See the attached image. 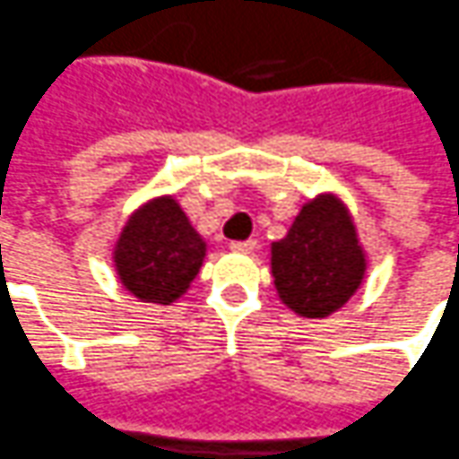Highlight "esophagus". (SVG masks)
<instances>
[{
	"instance_id": "34e87169",
	"label": "esophagus",
	"mask_w": 459,
	"mask_h": 459,
	"mask_svg": "<svg viewBox=\"0 0 459 459\" xmlns=\"http://www.w3.org/2000/svg\"><path fill=\"white\" fill-rule=\"evenodd\" d=\"M255 247H257V242L255 239H239V242H230V250L232 252H245V255H250V252H255Z\"/></svg>"
}]
</instances>
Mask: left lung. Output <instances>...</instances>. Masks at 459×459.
Here are the masks:
<instances>
[{
    "mask_svg": "<svg viewBox=\"0 0 459 459\" xmlns=\"http://www.w3.org/2000/svg\"><path fill=\"white\" fill-rule=\"evenodd\" d=\"M364 270L351 217L333 196L308 202L288 237L273 242L280 300L306 318H323L341 308L361 285Z\"/></svg>",
    "mask_w": 459,
    "mask_h": 459,
    "instance_id": "obj_1",
    "label": "left lung"
}]
</instances>
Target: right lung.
<instances>
[{
    "label": "right lung",
    "mask_w": 459,
    "mask_h": 459,
    "mask_svg": "<svg viewBox=\"0 0 459 459\" xmlns=\"http://www.w3.org/2000/svg\"><path fill=\"white\" fill-rule=\"evenodd\" d=\"M204 255L207 245L177 199L161 196L138 209L123 227L116 267L136 298L169 306L196 278Z\"/></svg>",
    "instance_id": "1"
}]
</instances>
